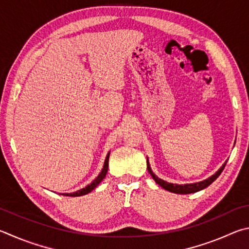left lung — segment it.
<instances>
[{
  "label": "left lung",
  "mask_w": 249,
  "mask_h": 249,
  "mask_svg": "<svg viewBox=\"0 0 249 249\" xmlns=\"http://www.w3.org/2000/svg\"><path fill=\"white\" fill-rule=\"evenodd\" d=\"M225 164L222 165V167L217 171L214 175H212L210 178H208V179L203 180V181H200V182H196V184H187V185H176V184H171V182H167L163 179H160L158 176H155V174L151 171L150 168V165L147 163V171L151 174V176L153 179L158 182V184L163 187L164 189H166L168 191H171V193H175V194H181V195H187V194H193V193H197V191L204 189L206 187H208L209 185H211L213 181H214L217 177L220 176V174L223 172V169L225 167Z\"/></svg>",
  "instance_id": "obj_1"
}]
</instances>
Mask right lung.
<instances>
[{
  "instance_id": "add662e5",
  "label": "right lung",
  "mask_w": 249,
  "mask_h": 249,
  "mask_svg": "<svg viewBox=\"0 0 249 249\" xmlns=\"http://www.w3.org/2000/svg\"><path fill=\"white\" fill-rule=\"evenodd\" d=\"M108 160H109V153L106 156V160H105V164H104V168L102 169V172H100L99 175L96 177V179L93 180V182H90V185L86 186L85 188H83L81 190H77L76 193H73V194H63V196H70V197H78V196H83V195H86L90 193L91 190L95 189L96 187L99 185V182L102 181L105 176H106L107 171H108Z\"/></svg>"
}]
</instances>
